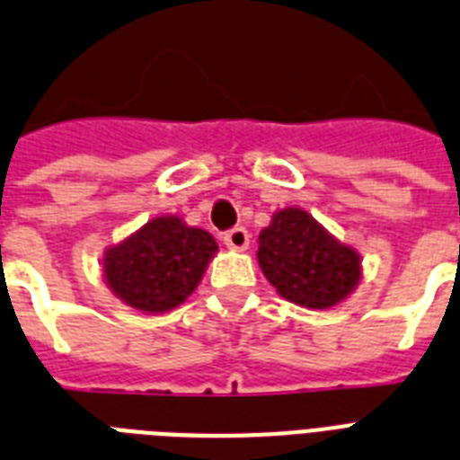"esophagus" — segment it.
I'll use <instances>...</instances> for the list:
<instances>
[{
	"label": "esophagus",
	"instance_id": "1",
	"mask_svg": "<svg viewBox=\"0 0 460 460\" xmlns=\"http://www.w3.org/2000/svg\"><path fill=\"white\" fill-rule=\"evenodd\" d=\"M224 245L231 250H245L250 245V234L243 226H236L224 234Z\"/></svg>",
	"mask_w": 460,
	"mask_h": 460
}]
</instances>
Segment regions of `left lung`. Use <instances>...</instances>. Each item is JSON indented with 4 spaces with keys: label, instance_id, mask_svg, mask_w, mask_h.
Returning <instances> with one entry per match:
<instances>
[{
    "label": "left lung",
    "instance_id": "obj_1",
    "mask_svg": "<svg viewBox=\"0 0 460 460\" xmlns=\"http://www.w3.org/2000/svg\"><path fill=\"white\" fill-rule=\"evenodd\" d=\"M257 262L283 300L331 309L361 281V255L328 234L307 210L283 208L260 234Z\"/></svg>",
    "mask_w": 460,
    "mask_h": 460
}]
</instances>
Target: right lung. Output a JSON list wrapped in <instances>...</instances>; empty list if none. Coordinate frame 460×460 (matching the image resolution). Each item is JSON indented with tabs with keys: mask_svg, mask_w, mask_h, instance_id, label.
Instances as JSON below:
<instances>
[{
	"mask_svg": "<svg viewBox=\"0 0 460 460\" xmlns=\"http://www.w3.org/2000/svg\"><path fill=\"white\" fill-rule=\"evenodd\" d=\"M217 241L177 215L146 222L103 252V281L127 307L163 314L198 288Z\"/></svg>",
	"mask_w": 460,
	"mask_h": 460,
	"instance_id": "1",
	"label": "right lung"
}]
</instances>
